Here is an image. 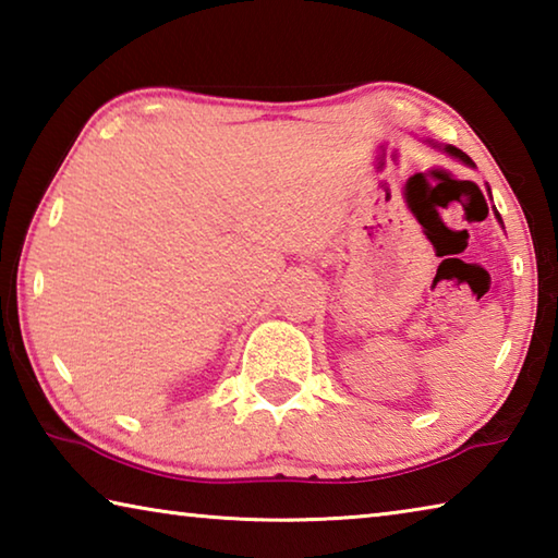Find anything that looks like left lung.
<instances>
[{
  "mask_svg": "<svg viewBox=\"0 0 558 558\" xmlns=\"http://www.w3.org/2000/svg\"><path fill=\"white\" fill-rule=\"evenodd\" d=\"M430 145H433V147H440V145H436V143H430ZM442 149H446V153H448L450 157L460 159V162H465V165H470V167H475V165H472V159H470L465 153H462V149L452 147V145H446V147H442ZM487 192H489V189H487ZM497 219H499V214H497ZM499 223H502V219H499Z\"/></svg>",
  "mask_w": 558,
  "mask_h": 558,
  "instance_id": "8db88e82",
  "label": "left lung"
}]
</instances>
